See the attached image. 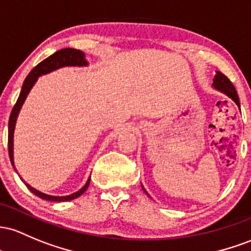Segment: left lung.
Instances as JSON below:
<instances>
[{
  "mask_svg": "<svg viewBox=\"0 0 251 251\" xmlns=\"http://www.w3.org/2000/svg\"><path fill=\"white\" fill-rule=\"evenodd\" d=\"M213 86H215L217 90H219V91L224 92L225 95L229 96L230 98H232L233 102H235L239 106V100H238L237 91H236L235 86H233V84L230 81V79L226 77V75H223L222 72L217 71L216 75H215V79H213Z\"/></svg>",
  "mask_w": 251,
  "mask_h": 251,
  "instance_id": "obj_1",
  "label": "left lung"
}]
</instances>
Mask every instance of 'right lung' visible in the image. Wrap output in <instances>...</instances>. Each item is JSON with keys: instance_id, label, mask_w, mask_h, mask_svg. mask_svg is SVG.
Returning a JSON list of instances; mask_svg holds the SVG:
<instances>
[{"instance_id": "add662e5", "label": "right lung", "mask_w": 251, "mask_h": 251, "mask_svg": "<svg viewBox=\"0 0 251 251\" xmlns=\"http://www.w3.org/2000/svg\"><path fill=\"white\" fill-rule=\"evenodd\" d=\"M88 65V61L84 58V53L79 50L75 49H63L60 50H57L55 53H53L52 55H50L49 58H46L45 60H42L41 63H39L32 71L29 72V75H27V78L24 81V85H22L21 92H20V96L16 100L15 105H14L12 114H10L9 117V126H8V151H9V157L10 161H12L14 166V159H13V137H14V128H15V122L16 117H18L20 109H21L22 104H24L25 100H26L27 95L29 94L30 89L33 88V85L35 84L38 77H40L41 75H46L53 70H57L59 67L63 66H85ZM22 180V179H21ZM24 181V180H22ZM25 182V181H24ZM90 185V178L86 184L84 185L83 188H80L78 192L70 194V196L65 197H55V196H49V194H45L40 192V191L35 190L32 186L26 184L28 190L32 193H34L35 196H38L39 198L45 199V201H72V199L78 198L81 194L88 190Z\"/></svg>"}]
</instances>
